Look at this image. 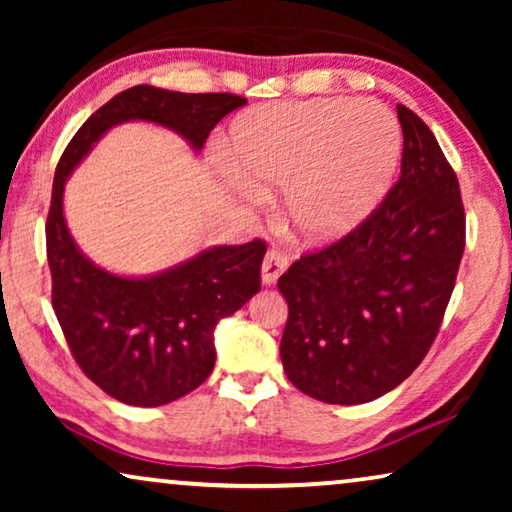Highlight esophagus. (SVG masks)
I'll list each match as a JSON object with an SVG mask.
<instances>
[{"label":"esophagus","mask_w":512,"mask_h":512,"mask_svg":"<svg viewBox=\"0 0 512 512\" xmlns=\"http://www.w3.org/2000/svg\"><path fill=\"white\" fill-rule=\"evenodd\" d=\"M286 265H289V256L282 249H270L263 258V284H275Z\"/></svg>","instance_id":"34e87169"}]
</instances>
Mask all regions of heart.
Wrapping results in <instances>:
<instances>
[{"instance_id": "obj_1", "label": "heart", "mask_w": 512, "mask_h": 512, "mask_svg": "<svg viewBox=\"0 0 512 512\" xmlns=\"http://www.w3.org/2000/svg\"><path fill=\"white\" fill-rule=\"evenodd\" d=\"M401 146V125L380 102H286L237 118L228 165L256 191L289 188L286 212L298 233L328 242L375 205Z\"/></svg>"}]
</instances>
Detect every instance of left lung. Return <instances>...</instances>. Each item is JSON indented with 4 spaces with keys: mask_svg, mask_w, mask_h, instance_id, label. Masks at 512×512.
Listing matches in <instances>:
<instances>
[{
    "mask_svg": "<svg viewBox=\"0 0 512 512\" xmlns=\"http://www.w3.org/2000/svg\"><path fill=\"white\" fill-rule=\"evenodd\" d=\"M401 177L338 242L279 277L289 303L284 373L317 401L359 405L396 389L424 361L466 244L459 179L422 118L398 104Z\"/></svg>",
    "mask_w": 512,
    "mask_h": 512,
    "instance_id": "8db88e82",
    "label": "left lung"
}]
</instances>
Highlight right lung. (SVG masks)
I'll return each mask as SVG.
<instances>
[{
  "mask_svg": "<svg viewBox=\"0 0 512 512\" xmlns=\"http://www.w3.org/2000/svg\"><path fill=\"white\" fill-rule=\"evenodd\" d=\"M247 100L233 93L123 90L95 111L62 153L46 219L53 310L74 361L116 401L156 408L191 394L212 373L214 328L261 291L263 240L212 247L153 277H118L76 247L62 216L69 172L123 121L165 125L202 149L214 125Z\"/></svg>",
  "mask_w": 512,
  "mask_h": 512,
  "instance_id": "1",
  "label": "right lung"
}]
</instances>
